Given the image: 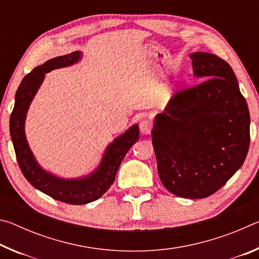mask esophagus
Here are the masks:
<instances>
[{
	"label": "esophagus",
	"mask_w": 259,
	"mask_h": 259,
	"mask_svg": "<svg viewBox=\"0 0 259 259\" xmlns=\"http://www.w3.org/2000/svg\"><path fill=\"white\" fill-rule=\"evenodd\" d=\"M139 128H140V133H142L143 135L151 134V131H152V122L150 120H147V119L143 120L142 122H140Z\"/></svg>",
	"instance_id": "esophagus-1"
}]
</instances>
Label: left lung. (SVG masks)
Listing matches in <instances>:
<instances>
[{"instance_id": "1", "label": "left lung", "mask_w": 259, "mask_h": 259, "mask_svg": "<svg viewBox=\"0 0 259 259\" xmlns=\"http://www.w3.org/2000/svg\"><path fill=\"white\" fill-rule=\"evenodd\" d=\"M204 78L178 90L152 130L163 186L187 199L212 195L243 164L250 144V115L233 69L208 52L190 55Z\"/></svg>"}]
</instances>
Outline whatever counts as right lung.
<instances>
[{
	"mask_svg": "<svg viewBox=\"0 0 259 259\" xmlns=\"http://www.w3.org/2000/svg\"><path fill=\"white\" fill-rule=\"evenodd\" d=\"M80 52L59 56L35 67L26 75L16 93L14 111L10 116V135L16 157L25 178L32 185L52 199L69 204H85L99 199L115 179L117 169L131 146L139 138L136 124L117 137L107 147L99 168L90 176L81 179H61L43 170L30 152L25 137V117L29 104L45 78V74L55 68L69 66L80 59Z\"/></svg>",
	"mask_w": 259,
	"mask_h": 259,
	"instance_id": "right-lung-1",
	"label": "right lung"
}]
</instances>
